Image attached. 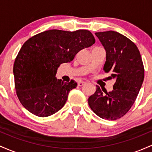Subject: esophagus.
Here are the masks:
<instances>
[{
    "mask_svg": "<svg viewBox=\"0 0 152 152\" xmlns=\"http://www.w3.org/2000/svg\"><path fill=\"white\" fill-rule=\"evenodd\" d=\"M85 83H85V82L83 81H80L78 82V86H82L83 84H85Z\"/></svg>",
    "mask_w": 152,
    "mask_h": 152,
    "instance_id": "esophagus-1",
    "label": "esophagus"
}]
</instances>
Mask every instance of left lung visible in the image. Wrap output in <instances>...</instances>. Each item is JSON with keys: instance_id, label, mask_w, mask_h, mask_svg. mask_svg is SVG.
Instances as JSON below:
<instances>
[{"instance_id": "left-lung-1", "label": "left lung", "mask_w": 152, "mask_h": 152, "mask_svg": "<svg viewBox=\"0 0 152 152\" xmlns=\"http://www.w3.org/2000/svg\"><path fill=\"white\" fill-rule=\"evenodd\" d=\"M105 48L106 61L104 66L109 79L114 78L113 90L96 86L88 99V105L99 117L116 120L129 111L142 87L144 69L140 52L130 39L116 31L95 33Z\"/></svg>"}]
</instances>
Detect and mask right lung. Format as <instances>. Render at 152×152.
Wrapping results in <instances>:
<instances>
[{
  "label": "right lung",
  "mask_w": 152,
  "mask_h": 152,
  "mask_svg": "<svg viewBox=\"0 0 152 152\" xmlns=\"http://www.w3.org/2000/svg\"><path fill=\"white\" fill-rule=\"evenodd\" d=\"M95 43L89 31H43L29 38L15 58L13 75L17 96L28 111L39 117L55 114L65 105L69 91L77 86L56 77L61 64Z\"/></svg>",
  "instance_id": "1"
}]
</instances>
